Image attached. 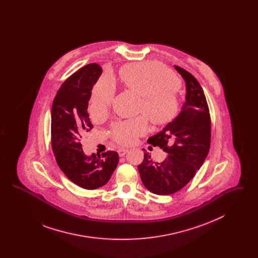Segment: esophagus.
I'll list each match as a JSON object with an SVG mask.
<instances>
[{"label": "esophagus", "instance_id": "1", "mask_svg": "<svg viewBox=\"0 0 258 258\" xmlns=\"http://www.w3.org/2000/svg\"><path fill=\"white\" fill-rule=\"evenodd\" d=\"M126 153H127V149H119L118 150V154L120 157H123Z\"/></svg>", "mask_w": 258, "mask_h": 258}]
</instances>
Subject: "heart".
Masks as SVG:
<instances>
[{"label":"heart","mask_w":258,"mask_h":258,"mask_svg":"<svg viewBox=\"0 0 258 258\" xmlns=\"http://www.w3.org/2000/svg\"><path fill=\"white\" fill-rule=\"evenodd\" d=\"M122 79L131 90L140 95L139 111L156 125L172 121L179 111L177 91L180 82L160 62L142 61L123 68ZM116 88L112 79L102 77L94 88L91 110L102 114L108 110L115 96ZM148 124L144 117L113 123L110 130L112 139L121 144H133L138 136L145 135Z\"/></svg>","instance_id":"heart-1"}]
</instances>
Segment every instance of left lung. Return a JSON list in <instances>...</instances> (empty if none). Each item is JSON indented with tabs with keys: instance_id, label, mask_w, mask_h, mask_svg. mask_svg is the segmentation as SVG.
<instances>
[{
	"instance_id": "1",
	"label": "left lung",
	"mask_w": 258,
	"mask_h": 258,
	"mask_svg": "<svg viewBox=\"0 0 258 258\" xmlns=\"http://www.w3.org/2000/svg\"><path fill=\"white\" fill-rule=\"evenodd\" d=\"M175 69L185 82V102L172 122L148 139L167 156L162 162H155L145 152L138 165L145 187L159 196L182 189L206 160L211 144V117L203 89L192 74L178 66Z\"/></svg>"
}]
</instances>
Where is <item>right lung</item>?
Returning <instances> with one entry per match:
<instances>
[{"label": "right lung", "instance_id": "right-lung-1", "mask_svg": "<svg viewBox=\"0 0 258 258\" xmlns=\"http://www.w3.org/2000/svg\"><path fill=\"white\" fill-rule=\"evenodd\" d=\"M101 74V67L95 62L75 72L61 84L51 109V145L56 161L73 183L86 189L107 184L119 162L114 151L86 156L80 142L93 128L87 109Z\"/></svg>", "mask_w": 258, "mask_h": 258}]
</instances>
